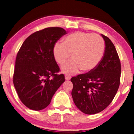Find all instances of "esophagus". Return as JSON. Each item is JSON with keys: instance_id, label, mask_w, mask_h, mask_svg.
<instances>
[{"instance_id": "1", "label": "esophagus", "mask_w": 134, "mask_h": 134, "mask_svg": "<svg viewBox=\"0 0 134 134\" xmlns=\"http://www.w3.org/2000/svg\"><path fill=\"white\" fill-rule=\"evenodd\" d=\"M65 80H70V79H71V76H69V75H65Z\"/></svg>"}]
</instances>
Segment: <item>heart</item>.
<instances>
[{"instance_id":"obj_1","label":"heart","mask_w":134,"mask_h":134,"mask_svg":"<svg viewBox=\"0 0 134 134\" xmlns=\"http://www.w3.org/2000/svg\"><path fill=\"white\" fill-rule=\"evenodd\" d=\"M105 43L99 35L79 31L68 35L63 43L56 42L53 55L59 64H64L72 54V59L62 66L65 73H75L81 69L88 72L96 68L102 60Z\"/></svg>"}]
</instances>
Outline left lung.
Masks as SVG:
<instances>
[{
	"label": "left lung",
	"instance_id": "left-lung-1",
	"mask_svg": "<svg viewBox=\"0 0 134 134\" xmlns=\"http://www.w3.org/2000/svg\"><path fill=\"white\" fill-rule=\"evenodd\" d=\"M104 54L97 66L87 73L73 77L72 96L75 105L85 114L103 111L114 99L120 85L121 64L114 44L102 34Z\"/></svg>",
	"mask_w": 134,
	"mask_h": 134
}]
</instances>
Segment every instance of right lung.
Returning a JSON list of instances; mask_svg holds the SVG:
<instances>
[{
	"label": "right lung",
	"instance_id": "right-lung-1",
	"mask_svg": "<svg viewBox=\"0 0 134 134\" xmlns=\"http://www.w3.org/2000/svg\"><path fill=\"white\" fill-rule=\"evenodd\" d=\"M66 32L61 27H47L26 38L17 53L13 76L14 87L27 107L40 111L47 107L65 81L53 55V47Z\"/></svg>",
	"mask_w": 134,
	"mask_h": 134
}]
</instances>
